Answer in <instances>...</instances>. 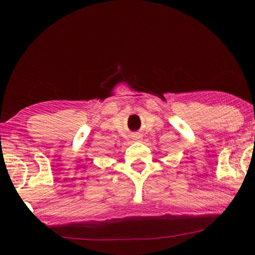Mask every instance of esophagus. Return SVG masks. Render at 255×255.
<instances>
[{"label": "esophagus", "instance_id": "obj_1", "mask_svg": "<svg viewBox=\"0 0 255 255\" xmlns=\"http://www.w3.org/2000/svg\"><path fill=\"white\" fill-rule=\"evenodd\" d=\"M132 137H133L132 139L135 141H141V139H143V137H141V135H139V133H136V135H133Z\"/></svg>", "mask_w": 255, "mask_h": 255}]
</instances>
